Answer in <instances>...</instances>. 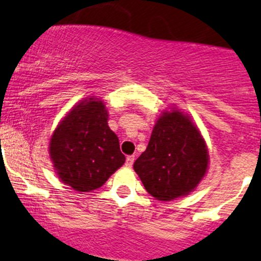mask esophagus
I'll return each instance as SVG.
<instances>
[{
	"label": "esophagus",
	"instance_id": "obj_1",
	"mask_svg": "<svg viewBox=\"0 0 261 261\" xmlns=\"http://www.w3.org/2000/svg\"><path fill=\"white\" fill-rule=\"evenodd\" d=\"M134 161H135V157H134V155H127V157H126V166H133Z\"/></svg>",
	"mask_w": 261,
	"mask_h": 261
}]
</instances>
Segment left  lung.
I'll return each instance as SVG.
<instances>
[{"label":"left lung","mask_w":261,"mask_h":261,"mask_svg":"<svg viewBox=\"0 0 261 261\" xmlns=\"http://www.w3.org/2000/svg\"><path fill=\"white\" fill-rule=\"evenodd\" d=\"M208 154L201 134L177 111L158 118L145 152L134 170L149 194L172 201L188 194L206 174Z\"/></svg>","instance_id":"obj_1"}]
</instances>
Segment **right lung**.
Here are the masks:
<instances>
[{"mask_svg": "<svg viewBox=\"0 0 261 261\" xmlns=\"http://www.w3.org/2000/svg\"><path fill=\"white\" fill-rule=\"evenodd\" d=\"M50 154L62 181L79 192L100 188L126 160L108 126L106 106L95 97L81 101L60 122Z\"/></svg>", "mask_w": 261, "mask_h": 261, "instance_id": "add662e5", "label": "right lung"}]
</instances>
